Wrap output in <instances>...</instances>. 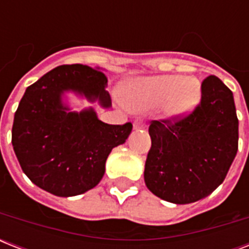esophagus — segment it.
Returning <instances> with one entry per match:
<instances>
[{
    "label": "esophagus",
    "instance_id": "obj_1",
    "mask_svg": "<svg viewBox=\"0 0 249 249\" xmlns=\"http://www.w3.org/2000/svg\"><path fill=\"white\" fill-rule=\"evenodd\" d=\"M133 128L136 129V130H140V129H146V128H147V125H146V123H144L143 120H141V119H137V120H134Z\"/></svg>",
    "mask_w": 249,
    "mask_h": 249
}]
</instances>
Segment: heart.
Wrapping results in <instances>:
<instances>
[{
    "mask_svg": "<svg viewBox=\"0 0 249 249\" xmlns=\"http://www.w3.org/2000/svg\"><path fill=\"white\" fill-rule=\"evenodd\" d=\"M130 105L137 107L154 106L166 101V111L181 116L195 108L201 97L200 83L194 77L163 75L137 80L125 88Z\"/></svg>",
    "mask_w": 249,
    "mask_h": 249,
    "instance_id": "heart-1",
    "label": "heart"
}]
</instances>
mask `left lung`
Returning a JSON list of instances; mask_svg holds the SVG:
<instances>
[{"label": "left lung", "instance_id": "8db88e82", "mask_svg": "<svg viewBox=\"0 0 249 249\" xmlns=\"http://www.w3.org/2000/svg\"><path fill=\"white\" fill-rule=\"evenodd\" d=\"M232 91L216 76L201 83L199 105L186 116L154 120L144 182L154 195L174 204L208 196L224 182L238 151Z\"/></svg>", "mask_w": 249, "mask_h": 249}]
</instances>
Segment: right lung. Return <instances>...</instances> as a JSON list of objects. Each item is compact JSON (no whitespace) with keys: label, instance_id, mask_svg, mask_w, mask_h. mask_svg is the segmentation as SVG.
Wrapping results in <instances>:
<instances>
[{"label":"right lung","instance_id":"obj_1","mask_svg":"<svg viewBox=\"0 0 249 249\" xmlns=\"http://www.w3.org/2000/svg\"><path fill=\"white\" fill-rule=\"evenodd\" d=\"M107 77L98 68L64 64L27 88L14 116L11 143L25 176L56 196H75L99 183L106 160L123 144L132 123L109 125L93 108L71 112L62 95L72 90L111 106Z\"/></svg>","mask_w":249,"mask_h":249}]
</instances>
